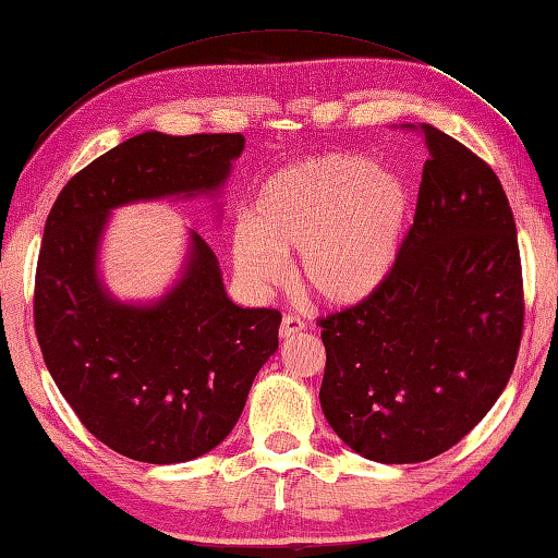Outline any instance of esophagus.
<instances>
[{
    "instance_id": "34e87169",
    "label": "esophagus",
    "mask_w": 558,
    "mask_h": 558,
    "mask_svg": "<svg viewBox=\"0 0 558 558\" xmlns=\"http://www.w3.org/2000/svg\"><path fill=\"white\" fill-rule=\"evenodd\" d=\"M299 331H304V322H301L299 316L289 314V316L281 318V326H279V336H281V339H289V336H294V333H299Z\"/></svg>"
}]
</instances>
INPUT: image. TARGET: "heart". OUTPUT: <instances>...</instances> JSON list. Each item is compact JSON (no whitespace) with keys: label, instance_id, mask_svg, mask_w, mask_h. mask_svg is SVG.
<instances>
[{"label":"heart","instance_id":"obj_1","mask_svg":"<svg viewBox=\"0 0 558 558\" xmlns=\"http://www.w3.org/2000/svg\"><path fill=\"white\" fill-rule=\"evenodd\" d=\"M403 178L355 153H324L281 168L254 197L252 217L232 230L234 274L252 294L296 277L328 306L368 299L392 269L405 234Z\"/></svg>","mask_w":558,"mask_h":558}]
</instances>
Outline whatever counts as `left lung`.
Masks as SVG:
<instances>
[{"label":"left lung","instance_id":"obj_1","mask_svg":"<svg viewBox=\"0 0 558 558\" xmlns=\"http://www.w3.org/2000/svg\"><path fill=\"white\" fill-rule=\"evenodd\" d=\"M420 133L430 158L396 264L368 299L318 318L328 425L353 452L386 464L458 445L507 388L524 328L505 187L447 133L427 123Z\"/></svg>","mask_w":558,"mask_h":558}]
</instances>
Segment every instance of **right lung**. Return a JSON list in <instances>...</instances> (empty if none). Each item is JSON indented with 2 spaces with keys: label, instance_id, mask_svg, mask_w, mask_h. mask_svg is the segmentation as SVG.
<instances>
[{
  "label": "right lung",
  "instance_id": "1",
  "mask_svg": "<svg viewBox=\"0 0 558 558\" xmlns=\"http://www.w3.org/2000/svg\"><path fill=\"white\" fill-rule=\"evenodd\" d=\"M240 133H141L76 172L47 217L34 326L44 363L86 430L118 454L175 464L225 440L279 349L277 308L230 301L209 246L190 232L182 277L155 304H123L98 279L111 209L222 187Z\"/></svg>",
  "mask_w": 558,
  "mask_h": 558
}]
</instances>
